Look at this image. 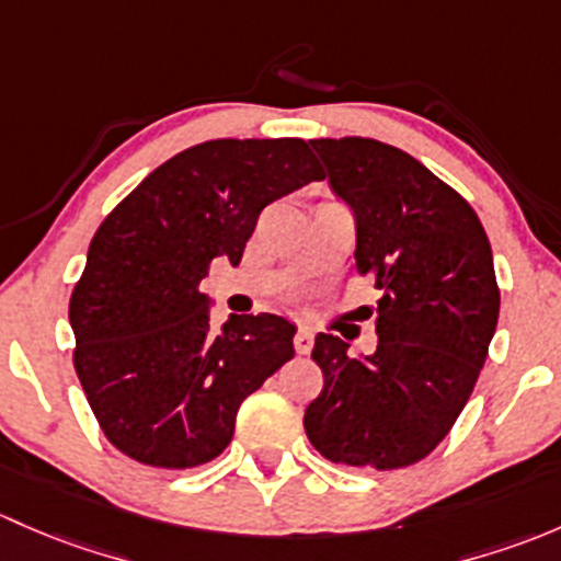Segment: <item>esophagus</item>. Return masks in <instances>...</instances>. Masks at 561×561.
Segmentation results:
<instances>
[{"label":"esophagus","mask_w":561,"mask_h":561,"mask_svg":"<svg viewBox=\"0 0 561 561\" xmlns=\"http://www.w3.org/2000/svg\"><path fill=\"white\" fill-rule=\"evenodd\" d=\"M294 348H297V354H310V348H313V332L308 327L297 329V334H294Z\"/></svg>","instance_id":"34e87169"}]
</instances>
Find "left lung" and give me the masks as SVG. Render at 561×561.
Listing matches in <instances>:
<instances>
[{"instance_id": "left-lung-1", "label": "left lung", "mask_w": 561, "mask_h": 561, "mask_svg": "<svg viewBox=\"0 0 561 561\" xmlns=\"http://www.w3.org/2000/svg\"><path fill=\"white\" fill-rule=\"evenodd\" d=\"M310 146L354 210L356 270L380 299L375 354L316 337L323 389L305 432L329 461L400 470L435 451L476 389L500 316L492 245L470 202L400 148L369 137Z\"/></svg>"}]
</instances>
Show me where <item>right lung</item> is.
I'll return each mask as SVG.
<instances>
[{
	"label": "right lung",
	"instance_id": "1",
	"mask_svg": "<svg viewBox=\"0 0 561 561\" xmlns=\"http://www.w3.org/2000/svg\"><path fill=\"white\" fill-rule=\"evenodd\" d=\"M323 181L299 137L186 148L113 207L69 297L75 373L102 432L148 467L188 470L232 443L248 394L294 356V323L210 329V262L240 264L270 202Z\"/></svg>",
	"mask_w": 561,
	"mask_h": 561
}]
</instances>
